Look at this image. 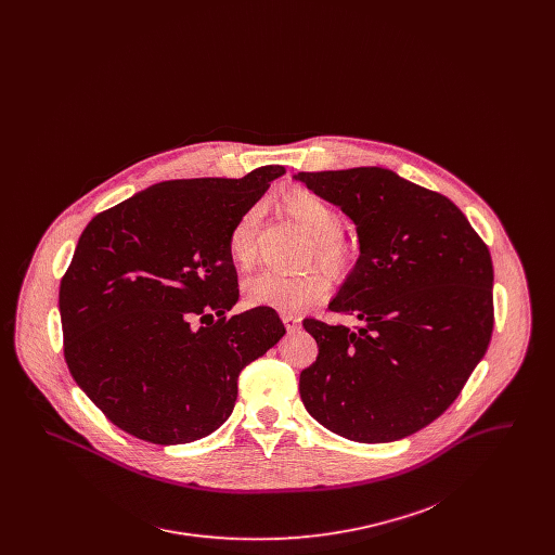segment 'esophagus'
<instances>
[{"instance_id": "esophagus-1", "label": "esophagus", "mask_w": 555, "mask_h": 555, "mask_svg": "<svg viewBox=\"0 0 555 555\" xmlns=\"http://www.w3.org/2000/svg\"><path fill=\"white\" fill-rule=\"evenodd\" d=\"M283 322H285V326H287V331L289 333H295V331H299V326H301V320L299 317H295V314H283Z\"/></svg>"}]
</instances>
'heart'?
<instances>
[{
	"instance_id": "b5f03b06",
	"label": "heart",
	"mask_w": 555,
	"mask_h": 555,
	"mask_svg": "<svg viewBox=\"0 0 555 555\" xmlns=\"http://www.w3.org/2000/svg\"><path fill=\"white\" fill-rule=\"evenodd\" d=\"M281 210L312 238V258H317L331 272L344 270L349 262V249L341 238L344 218L331 202L312 191L295 189L281 197ZM260 220L262 210L249 208L238 216L229 233V256L241 268L251 264L256 258ZM326 295L328 281L317 270L301 274L262 270L243 283V297L247 306L272 308L285 314L299 312Z\"/></svg>"
}]
</instances>
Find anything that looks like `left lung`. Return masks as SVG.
Wrapping results in <instances>:
<instances>
[{
    "label": "left lung",
    "mask_w": 555,
    "mask_h": 555,
    "mask_svg": "<svg viewBox=\"0 0 555 555\" xmlns=\"http://www.w3.org/2000/svg\"><path fill=\"white\" fill-rule=\"evenodd\" d=\"M356 224L360 258L331 312L362 324L304 328L318 358L299 374L306 410L358 443H389L439 418L460 396L493 333V264L446 195L393 170L297 172Z\"/></svg>",
    "instance_id": "left-lung-1"
}]
</instances>
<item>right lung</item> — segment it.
Returning <instances> with one entry per match:
<instances>
[{
	"instance_id": "add662e5",
	"label": "right lung",
	"mask_w": 555,
	"mask_h": 555,
	"mask_svg": "<svg viewBox=\"0 0 555 555\" xmlns=\"http://www.w3.org/2000/svg\"><path fill=\"white\" fill-rule=\"evenodd\" d=\"M283 175L166 181L87 224L60 283L64 358L109 423L179 446L231 416L238 372L285 326L272 308L227 317L238 299L229 233Z\"/></svg>"
}]
</instances>
